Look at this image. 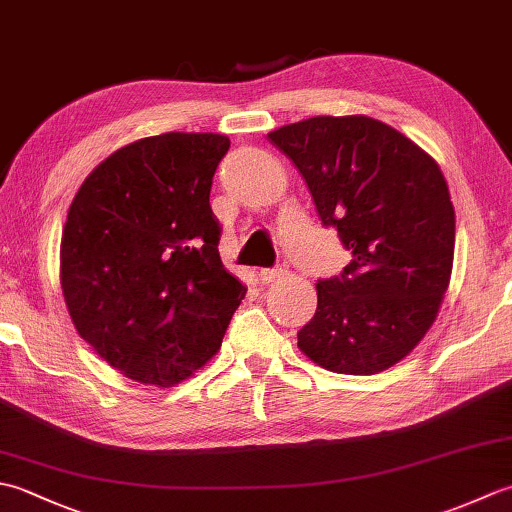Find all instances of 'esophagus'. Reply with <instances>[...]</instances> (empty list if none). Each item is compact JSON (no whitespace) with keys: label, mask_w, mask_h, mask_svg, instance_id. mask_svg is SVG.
I'll return each mask as SVG.
<instances>
[{"label":"esophagus","mask_w":512,"mask_h":512,"mask_svg":"<svg viewBox=\"0 0 512 512\" xmlns=\"http://www.w3.org/2000/svg\"><path fill=\"white\" fill-rule=\"evenodd\" d=\"M284 275H286V268H281V266L259 270V279H262V284H270V281H275Z\"/></svg>","instance_id":"esophagus-1"}]
</instances>
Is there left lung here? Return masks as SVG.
Returning <instances> with one entry per match:
<instances>
[{"label":"left lung","mask_w":512,"mask_h":512,"mask_svg":"<svg viewBox=\"0 0 512 512\" xmlns=\"http://www.w3.org/2000/svg\"><path fill=\"white\" fill-rule=\"evenodd\" d=\"M268 138L352 253L341 275L317 281L301 352L336 374L383 372L420 343L449 288L455 211L442 171L369 116H314Z\"/></svg>","instance_id":"obj_1"}]
</instances>
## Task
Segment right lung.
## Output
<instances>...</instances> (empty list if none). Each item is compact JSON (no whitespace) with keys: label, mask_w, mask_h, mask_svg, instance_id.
I'll list each match as a JSON object with an SVG mask.
<instances>
[{"label":"right lung","mask_w":512,"mask_h":512,"mask_svg":"<svg viewBox=\"0 0 512 512\" xmlns=\"http://www.w3.org/2000/svg\"><path fill=\"white\" fill-rule=\"evenodd\" d=\"M231 140L169 132L114 151L74 195L61 288L76 332L125 376L171 387L220 350L246 286L211 211Z\"/></svg>","instance_id":"1"}]
</instances>
